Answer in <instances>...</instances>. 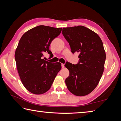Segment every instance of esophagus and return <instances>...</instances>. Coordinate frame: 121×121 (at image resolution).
Returning a JSON list of instances; mask_svg holds the SVG:
<instances>
[{
	"mask_svg": "<svg viewBox=\"0 0 121 121\" xmlns=\"http://www.w3.org/2000/svg\"><path fill=\"white\" fill-rule=\"evenodd\" d=\"M61 65H62V68H65V65L63 63H62Z\"/></svg>",
	"mask_w": 121,
	"mask_h": 121,
	"instance_id": "obj_1",
	"label": "esophagus"
}]
</instances>
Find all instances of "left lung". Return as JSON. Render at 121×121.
<instances>
[{
	"instance_id": "obj_1",
	"label": "left lung",
	"mask_w": 121,
	"mask_h": 121,
	"mask_svg": "<svg viewBox=\"0 0 121 121\" xmlns=\"http://www.w3.org/2000/svg\"><path fill=\"white\" fill-rule=\"evenodd\" d=\"M62 33L72 53H79L77 65L65 63L69 71L65 84L75 95H89L97 87L104 72L106 53L102 40L97 34L82 26L63 28Z\"/></svg>"
}]
</instances>
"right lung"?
<instances>
[{
    "label": "right lung",
    "instance_id": "add662e5",
    "mask_svg": "<svg viewBox=\"0 0 121 121\" xmlns=\"http://www.w3.org/2000/svg\"><path fill=\"white\" fill-rule=\"evenodd\" d=\"M62 28L39 26L25 32L15 53L17 71L22 84L30 92L42 95L50 89L61 69L60 62L52 63L42 58L52 40L60 34Z\"/></svg>",
    "mask_w": 121,
    "mask_h": 121
}]
</instances>
